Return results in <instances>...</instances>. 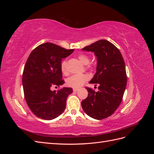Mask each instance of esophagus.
<instances>
[{"label": "esophagus", "mask_w": 154, "mask_h": 154, "mask_svg": "<svg viewBox=\"0 0 154 154\" xmlns=\"http://www.w3.org/2000/svg\"><path fill=\"white\" fill-rule=\"evenodd\" d=\"M78 91V88H73V91L74 92H77Z\"/></svg>", "instance_id": "1"}]
</instances>
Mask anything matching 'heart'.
Masks as SVG:
<instances>
[{
    "label": "heart",
    "instance_id": "heart-1",
    "mask_svg": "<svg viewBox=\"0 0 154 154\" xmlns=\"http://www.w3.org/2000/svg\"><path fill=\"white\" fill-rule=\"evenodd\" d=\"M78 58L80 61L86 65V68L89 69L91 67V64H90V58L88 56L85 54H80L78 56ZM61 71L64 74H67L69 72V69L67 67V60H63L61 63ZM88 80V76L86 74H74V75L69 77L67 80V85L71 87L77 88L82 85Z\"/></svg>",
    "mask_w": 154,
    "mask_h": 154
}]
</instances>
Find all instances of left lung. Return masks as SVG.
<instances>
[{
    "mask_svg": "<svg viewBox=\"0 0 154 154\" xmlns=\"http://www.w3.org/2000/svg\"><path fill=\"white\" fill-rule=\"evenodd\" d=\"M82 50L94 52L97 57L96 72L89 83L99 87L97 92L85 87L88 96L82 101V106L90 117L103 119L112 114L122 101L127 81L124 60L119 50L106 40Z\"/></svg>",
    "mask_w": 154,
    "mask_h": 154,
    "instance_id": "obj_1",
    "label": "left lung"
}]
</instances>
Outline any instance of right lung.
Instances as JSON below:
<instances>
[{"mask_svg":"<svg viewBox=\"0 0 154 154\" xmlns=\"http://www.w3.org/2000/svg\"><path fill=\"white\" fill-rule=\"evenodd\" d=\"M73 51L46 42L32 50L27 58L22 74L23 89L27 105L38 118L53 119L66 109L67 96L72 88L63 87L52 91L51 88L65 83L61 62Z\"/></svg>","mask_w":154,"mask_h":154,"instance_id":"1","label":"right lung"}]
</instances>
